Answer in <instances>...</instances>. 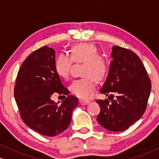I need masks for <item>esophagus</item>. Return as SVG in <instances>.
Returning a JSON list of instances; mask_svg holds the SVG:
<instances>
[{
	"label": "esophagus",
	"mask_w": 159,
	"mask_h": 159,
	"mask_svg": "<svg viewBox=\"0 0 159 159\" xmlns=\"http://www.w3.org/2000/svg\"><path fill=\"white\" fill-rule=\"evenodd\" d=\"M79 102H80V104L85 105V104H88V103H89V101H85V100H80Z\"/></svg>",
	"instance_id": "34e87169"
}]
</instances>
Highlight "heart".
Segmentation results:
<instances>
[{"mask_svg": "<svg viewBox=\"0 0 159 159\" xmlns=\"http://www.w3.org/2000/svg\"><path fill=\"white\" fill-rule=\"evenodd\" d=\"M74 61L85 64L83 76L85 77L75 80L70 85V92L82 99L90 97L96 87V80L101 82L108 73L106 60L100 56L98 49L93 44L80 43L73 46L70 56L67 53H61L55 62V70L58 76L68 79Z\"/></svg>", "mask_w": 159, "mask_h": 159, "instance_id": "1", "label": "heart"}]
</instances>
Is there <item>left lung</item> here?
<instances>
[{"label":"left lung","mask_w":159,"mask_h":159,"mask_svg":"<svg viewBox=\"0 0 159 159\" xmlns=\"http://www.w3.org/2000/svg\"><path fill=\"white\" fill-rule=\"evenodd\" d=\"M113 61L106 82L100 92H116V99H98L101 107L97 120L111 131H122L141 118L147 107L151 80L141 60L125 48L113 46Z\"/></svg>","instance_id":"8db88e82"}]
</instances>
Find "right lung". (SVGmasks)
Segmentation results:
<instances>
[{
    "label": "right lung",
    "instance_id": "add662e5",
    "mask_svg": "<svg viewBox=\"0 0 159 159\" xmlns=\"http://www.w3.org/2000/svg\"><path fill=\"white\" fill-rule=\"evenodd\" d=\"M55 62L54 49L47 46L39 48L24 61L14 87L21 119L31 129L48 137L67 129L73 110L78 105L77 98L68 95L61 83ZM56 93L67 95L61 105L51 99Z\"/></svg>",
    "mask_w": 159,
    "mask_h": 159
}]
</instances>
